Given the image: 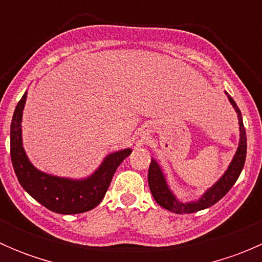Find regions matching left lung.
Wrapping results in <instances>:
<instances>
[{
  "instance_id": "obj_1",
  "label": "left lung",
  "mask_w": 262,
  "mask_h": 262,
  "mask_svg": "<svg viewBox=\"0 0 262 262\" xmlns=\"http://www.w3.org/2000/svg\"><path fill=\"white\" fill-rule=\"evenodd\" d=\"M224 94L228 97L229 102L233 106L234 112L237 113V118H238V125H239V142L238 147H237L236 153H234L233 158H232L231 163L228 165L227 170L224 171L223 175L218 179L209 189L204 191V194L199 198L198 200H191V202H181L172 190L168 186V182L166 180V176L163 173L162 167L160 163L152 158L149 165V170H148V185H149L150 192L155 200L157 202L158 205H161L165 209L171 210L173 213L182 214V213H195L198 210L207 209V208L212 207L216 202L222 199L227 192L229 191L237 179L239 178L244 168L245 161H246V152H247V139H246V130L244 126V120H242V114L239 112L238 106L228 95V92L224 91Z\"/></svg>"
}]
</instances>
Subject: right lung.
Masks as SVG:
<instances>
[{"label": "right lung", "instance_id": "obj_1", "mask_svg": "<svg viewBox=\"0 0 262 262\" xmlns=\"http://www.w3.org/2000/svg\"><path fill=\"white\" fill-rule=\"evenodd\" d=\"M28 91L18 101L10 128V150L15 173L21 186L43 207L58 214L89 212L101 203L116 168L132 153V148L115 150L83 179L60 178L38 170L29 160L23 144V112Z\"/></svg>", "mask_w": 262, "mask_h": 262}]
</instances>
